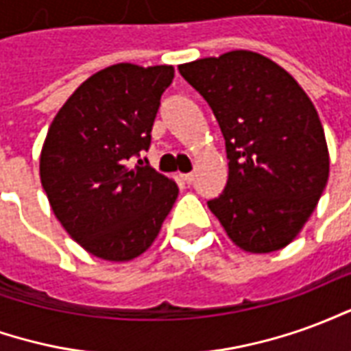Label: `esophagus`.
I'll list each match as a JSON object with an SVG mask.
<instances>
[{"label":"esophagus","mask_w":351,"mask_h":351,"mask_svg":"<svg viewBox=\"0 0 351 351\" xmlns=\"http://www.w3.org/2000/svg\"><path fill=\"white\" fill-rule=\"evenodd\" d=\"M180 178H182L184 184H191V182H193V175H191V173H184V175H180Z\"/></svg>","instance_id":"esophagus-1"}]
</instances>
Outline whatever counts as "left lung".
Returning a JSON list of instances; mask_svg holds the SVG:
<instances>
[{
    "instance_id": "8db88e82",
    "label": "left lung",
    "mask_w": 351,
    "mask_h": 351,
    "mask_svg": "<svg viewBox=\"0 0 351 351\" xmlns=\"http://www.w3.org/2000/svg\"><path fill=\"white\" fill-rule=\"evenodd\" d=\"M213 108L226 138L228 184L208 201L235 246L282 250L301 233L329 178V150L314 103L269 58L231 50L178 65Z\"/></svg>"
}]
</instances>
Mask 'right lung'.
Listing matches in <instances>:
<instances>
[{"label": "right lung", "instance_id": "right-lung-1", "mask_svg": "<svg viewBox=\"0 0 351 351\" xmlns=\"http://www.w3.org/2000/svg\"><path fill=\"white\" fill-rule=\"evenodd\" d=\"M173 65L114 64L93 73L58 110L39 175L50 208L95 258L123 263L145 254L178 197V186L138 160L150 146Z\"/></svg>", "mask_w": 351, "mask_h": 351}]
</instances>
